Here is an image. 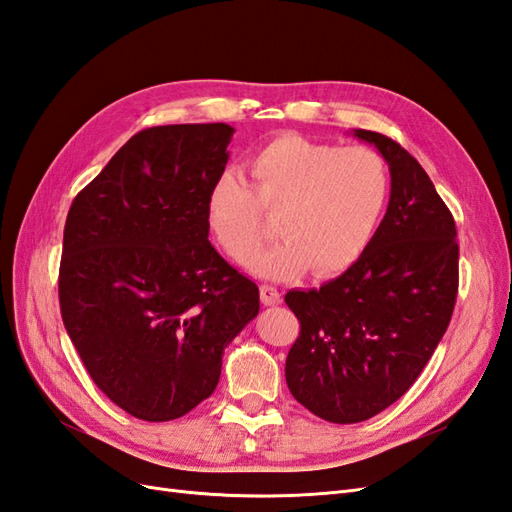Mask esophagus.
Segmentation results:
<instances>
[{
	"label": "esophagus",
	"mask_w": 512,
	"mask_h": 512,
	"mask_svg": "<svg viewBox=\"0 0 512 512\" xmlns=\"http://www.w3.org/2000/svg\"><path fill=\"white\" fill-rule=\"evenodd\" d=\"M259 294H261V303H264L266 307L281 303V292L274 285H261Z\"/></svg>",
	"instance_id": "esophagus-1"
}]
</instances>
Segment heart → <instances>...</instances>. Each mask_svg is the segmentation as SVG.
<instances>
[{
    "label": "heart",
    "instance_id": "1",
    "mask_svg": "<svg viewBox=\"0 0 512 512\" xmlns=\"http://www.w3.org/2000/svg\"><path fill=\"white\" fill-rule=\"evenodd\" d=\"M251 190L229 175L207 190L205 218L218 246L248 264L264 246V215L279 216V246L255 261L266 279L311 268L318 277L344 272L365 251L383 216L389 175L381 155L303 136H281L246 164Z\"/></svg>",
    "mask_w": 512,
    "mask_h": 512
}]
</instances>
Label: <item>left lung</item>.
<instances>
[{
  "instance_id": "left-lung-1",
  "label": "left lung",
  "mask_w": 512,
  "mask_h": 512,
  "mask_svg": "<svg viewBox=\"0 0 512 512\" xmlns=\"http://www.w3.org/2000/svg\"><path fill=\"white\" fill-rule=\"evenodd\" d=\"M355 136L389 164L387 214L342 277L285 294L300 322L287 387L333 424L370 419L409 391L448 329L458 292L456 225L426 170L396 140L368 129Z\"/></svg>"
}]
</instances>
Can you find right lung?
I'll return each instance as SVG.
<instances>
[{"label":"right lung","instance_id":"add662e5","mask_svg":"<svg viewBox=\"0 0 512 512\" xmlns=\"http://www.w3.org/2000/svg\"><path fill=\"white\" fill-rule=\"evenodd\" d=\"M233 131H138L75 196L64 225V329L95 385L144 422L212 396L222 352L259 313V287L207 240V190L225 173Z\"/></svg>","mask_w":512,"mask_h":512}]
</instances>
